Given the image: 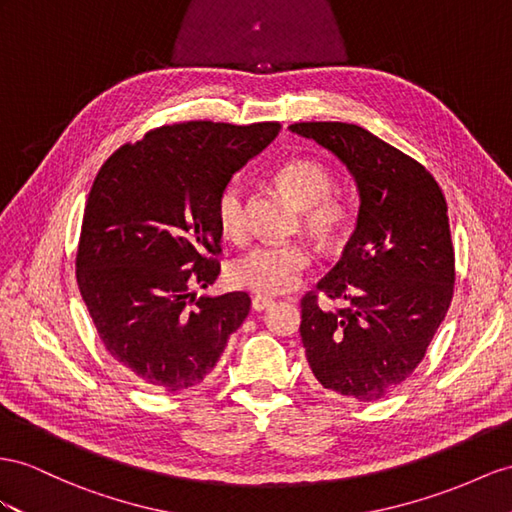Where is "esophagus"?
<instances>
[{
  "label": "esophagus",
  "instance_id": "obj_1",
  "mask_svg": "<svg viewBox=\"0 0 512 512\" xmlns=\"http://www.w3.org/2000/svg\"><path fill=\"white\" fill-rule=\"evenodd\" d=\"M274 303V300L272 298H268V296H253V309L255 311H264V309H268L270 305Z\"/></svg>",
  "mask_w": 512,
  "mask_h": 512
}]
</instances>
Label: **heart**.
Wrapping results in <instances>:
<instances>
[{
  "instance_id": "b5f03b06",
  "label": "heart",
  "mask_w": 512,
  "mask_h": 512,
  "mask_svg": "<svg viewBox=\"0 0 512 512\" xmlns=\"http://www.w3.org/2000/svg\"><path fill=\"white\" fill-rule=\"evenodd\" d=\"M274 183L296 207L300 225L326 251L342 246L355 227V207L337 194L333 170L313 157H294L274 170ZM216 225L225 240L240 244L248 235L246 196L238 181L222 186L216 199ZM313 255L303 242L259 244L229 264V281L257 294H283L298 285Z\"/></svg>"
}]
</instances>
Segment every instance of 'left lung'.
I'll return each instance as SVG.
<instances>
[{
  "label": "left lung",
  "instance_id": "left-lung-1",
  "mask_svg": "<svg viewBox=\"0 0 512 512\" xmlns=\"http://www.w3.org/2000/svg\"><path fill=\"white\" fill-rule=\"evenodd\" d=\"M355 175L361 207L344 257L300 298V337L318 383L374 402L402 385L435 337L454 294L448 203L415 157L352 123H294ZM347 300L319 305V294Z\"/></svg>",
  "mask_w": 512,
  "mask_h": 512
}]
</instances>
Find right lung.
Instances as JSON below:
<instances>
[{"label": "right lung", "mask_w": 512, "mask_h": 512, "mask_svg": "<svg viewBox=\"0 0 512 512\" xmlns=\"http://www.w3.org/2000/svg\"><path fill=\"white\" fill-rule=\"evenodd\" d=\"M281 123L186 121L116 149L90 188L75 277L108 355L144 387L175 393L214 370L251 296L196 298L220 274L216 199Z\"/></svg>", "instance_id": "right-lung-1"}]
</instances>
